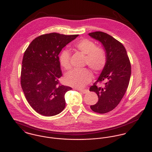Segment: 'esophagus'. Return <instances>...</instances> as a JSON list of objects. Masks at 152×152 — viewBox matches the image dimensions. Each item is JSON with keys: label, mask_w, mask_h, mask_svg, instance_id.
<instances>
[{"label": "esophagus", "mask_w": 152, "mask_h": 152, "mask_svg": "<svg viewBox=\"0 0 152 152\" xmlns=\"http://www.w3.org/2000/svg\"><path fill=\"white\" fill-rule=\"evenodd\" d=\"M80 91H81V93H83V94H85V93H87V91H88V90H87V89H83V90H78Z\"/></svg>", "instance_id": "esophagus-1"}]
</instances>
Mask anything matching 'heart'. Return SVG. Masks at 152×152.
<instances>
[{"mask_svg": "<svg viewBox=\"0 0 152 152\" xmlns=\"http://www.w3.org/2000/svg\"><path fill=\"white\" fill-rule=\"evenodd\" d=\"M74 47L86 56L85 64L93 71L100 72L106 66L107 55L104 49L97 47L96 43L88 39H83L76 42ZM71 53L68 50H63L59 53L60 65L65 69L71 68ZM91 73L86 68L74 69L67 72L65 76V83L72 87L81 88L90 82Z\"/></svg>", "mask_w": 152, "mask_h": 152, "instance_id": "heart-1", "label": "heart"}]
</instances>
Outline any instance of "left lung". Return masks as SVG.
I'll return each instance as SVG.
<instances>
[{"label":"left lung","instance_id":"8db88e82","mask_svg":"<svg viewBox=\"0 0 152 152\" xmlns=\"http://www.w3.org/2000/svg\"><path fill=\"white\" fill-rule=\"evenodd\" d=\"M102 44L107 55V62L101 75L90 91L95 92L99 101L90 106L96 113L104 114L115 108L122 100L129 86L131 76V64L123 45L110 35L97 31L88 34ZM105 81L103 87L98 83Z\"/></svg>","mask_w":152,"mask_h":152}]
</instances>
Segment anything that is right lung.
Masks as SVG:
<instances>
[{
    "label": "right lung",
    "mask_w": 152,
    "mask_h": 152,
    "mask_svg": "<svg viewBox=\"0 0 152 152\" xmlns=\"http://www.w3.org/2000/svg\"><path fill=\"white\" fill-rule=\"evenodd\" d=\"M78 35L58 33L35 38L25 51L20 84L26 99L38 113L53 116L65 107V93L72 88L60 84L62 77L59 53Z\"/></svg>",
    "instance_id": "obj_1"
}]
</instances>
